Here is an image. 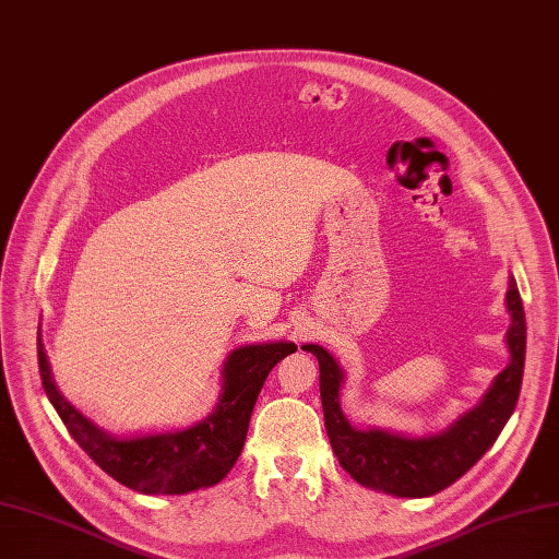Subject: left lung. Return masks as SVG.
I'll return each instance as SVG.
<instances>
[{"mask_svg": "<svg viewBox=\"0 0 559 559\" xmlns=\"http://www.w3.org/2000/svg\"><path fill=\"white\" fill-rule=\"evenodd\" d=\"M507 308L512 312V326L507 331V345L512 354L509 366L496 377L479 406L461 416L445 431L423 436V439L352 427L337 402L340 381H343L337 362L326 349L304 345L306 352L320 360L324 425L340 466L362 487L400 498L433 496L468 473L481 454L496 443L509 416L514 414L521 393L525 366V312L514 278H509Z\"/></svg>", "mask_w": 559, "mask_h": 559, "instance_id": "obj_1", "label": "left lung"}]
</instances>
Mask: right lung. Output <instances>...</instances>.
<instances>
[{
  "label": "right lung",
  "mask_w": 559,
  "mask_h": 559,
  "mask_svg": "<svg viewBox=\"0 0 559 559\" xmlns=\"http://www.w3.org/2000/svg\"><path fill=\"white\" fill-rule=\"evenodd\" d=\"M297 352L293 343L235 349L224 368V393L214 414L182 431L114 439L72 408L52 381L38 337L43 391L80 448L116 481L151 496L189 493L222 481L245 448L260 388L278 360Z\"/></svg>",
  "instance_id": "add662e5"
}]
</instances>
